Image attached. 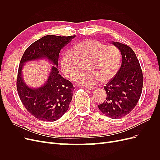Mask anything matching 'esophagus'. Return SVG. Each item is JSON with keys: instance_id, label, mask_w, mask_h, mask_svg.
Returning <instances> with one entry per match:
<instances>
[{"instance_id": "esophagus-1", "label": "esophagus", "mask_w": 160, "mask_h": 160, "mask_svg": "<svg viewBox=\"0 0 160 160\" xmlns=\"http://www.w3.org/2000/svg\"><path fill=\"white\" fill-rule=\"evenodd\" d=\"M85 88L87 89H88V90H91H91H93V89H95V87H91V86H86Z\"/></svg>"}]
</instances>
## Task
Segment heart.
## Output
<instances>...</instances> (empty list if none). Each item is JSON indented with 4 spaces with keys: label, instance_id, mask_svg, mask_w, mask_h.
Instances as JSON below:
<instances>
[{
    "label": "heart",
    "instance_id": "heart-1",
    "mask_svg": "<svg viewBox=\"0 0 160 160\" xmlns=\"http://www.w3.org/2000/svg\"><path fill=\"white\" fill-rule=\"evenodd\" d=\"M122 62V53L117 47L100 41L86 39L76 43L71 51L61 57V65L65 75L70 79L83 69L87 71L77 75L75 80L81 85H93L99 81L108 83L118 73Z\"/></svg>",
    "mask_w": 160,
    "mask_h": 160
}]
</instances>
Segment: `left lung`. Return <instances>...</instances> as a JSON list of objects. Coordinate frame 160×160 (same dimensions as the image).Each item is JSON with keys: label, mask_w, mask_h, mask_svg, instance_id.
Listing matches in <instances>:
<instances>
[{"label": "left lung", "mask_w": 160, "mask_h": 160, "mask_svg": "<svg viewBox=\"0 0 160 160\" xmlns=\"http://www.w3.org/2000/svg\"><path fill=\"white\" fill-rule=\"evenodd\" d=\"M113 44L122 53V63L114 78L104 87L107 98L98 108L108 117L119 119L136 106L142 92L143 77L139 60L132 48L118 42Z\"/></svg>", "instance_id": "left-lung-1"}]
</instances>
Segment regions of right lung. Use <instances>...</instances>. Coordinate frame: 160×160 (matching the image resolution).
Masks as SVG:
<instances>
[{"mask_svg": "<svg viewBox=\"0 0 160 160\" xmlns=\"http://www.w3.org/2000/svg\"><path fill=\"white\" fill-rule=\"evenodd\" d=\"M75 37L46 35L32 43L21 58L17 79L18 94L26 109L38 119L54 122L69 109L75 88L71 82L61 76L57 66L61 49ZM43 58H47L56 66H52L49 78L44 86L31 88L22 79L23 63Z\"/></svg>", "mask_w": 160, "mask_h": 160, "instance_id": "add662e5", "label": "right lung"}]
</instances>
